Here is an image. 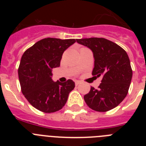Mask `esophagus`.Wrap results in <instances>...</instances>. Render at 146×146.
Returning a JSON list of instances; mask_svg holds the SVG:
<instances>
[{
	"mask_svg": "<svg viewBox=\"0 0 146 146\" xmlns=\"http://www.w3.org/2000/svg\"><path fill=\"white\" fill-rule=\"evenodd\" d=\"M74 82H75V86H78V85L80 84V81L79 80H75Z\"/></svg>",
	"mask_w": 146,
	"mask_h": 146,
	"instance_id": "obj_1",
	"label": "esophagus"
}]
</instances>
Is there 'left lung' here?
Here are the masks:
<instances>
[{"label":"left lung","mask_w":146,"mask_h":146,"mask_svg":"<svg viewBox=\"0 0 146 146\" xmlns=\"http://www.w3.org/2000/svg\"><path fill=\"white\" fill-rule=\"evenodd\" d=\"M77 42L93 52L92 75L102 77L98 89L91 87L85 95V102L95 111L113 109L126 97L131 83L132 70L128 55L117 44L104 38H80Z\"/></svg>","instance_id":"obj_1"}]
</instances>
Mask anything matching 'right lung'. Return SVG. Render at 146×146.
Wrapping results in <instances>:
<instances>
[{"label": "right lung", "mask_w": 146, "mask_h": 146, "mask_svg": "<svg viewBox=\"0 0 146 146\" xmlns=\"http://www.w3.org/2000/svg\"><path fill=\"white\" fill-rule=\"evenodd\" d=\"M76 42L74 38H46L24 52L18 69L23 95L32 106L46 113L58 111L66 103L75 84L52 80L53 68L60 66L62 55Z\"/></svg>", "instance_id": "right-lung-1"}]
</instances>
